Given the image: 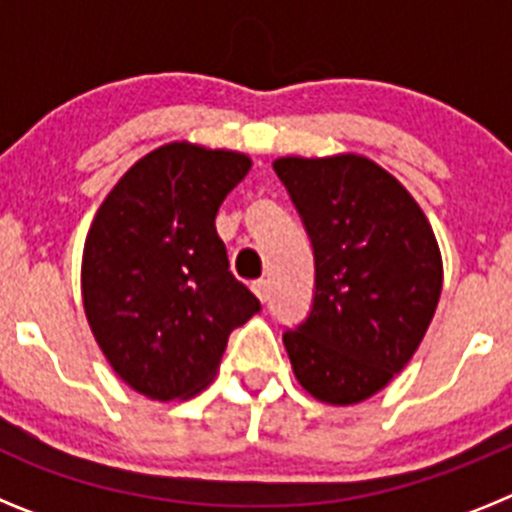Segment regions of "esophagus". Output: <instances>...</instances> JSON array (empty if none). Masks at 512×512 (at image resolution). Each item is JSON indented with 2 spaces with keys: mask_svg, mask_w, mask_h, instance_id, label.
Segmentation results:
<instances>
[{
  "mask_svg": "<svg viewBox=\"0 0 512 512\" xmlns=\"http://www.w3.org/2000/svg\"><path fill=\"white\" fill-rule=\"evenodd\" d=\"M251 289H253V295L259 297L261 302L269 300V282H266V279H256V282L251 284Z\"/></svg>",
  "mask_w": 512,
  "mask_h": 512,
  "instance_id": "1",
  "label": "esophagus"
}]
</instances>
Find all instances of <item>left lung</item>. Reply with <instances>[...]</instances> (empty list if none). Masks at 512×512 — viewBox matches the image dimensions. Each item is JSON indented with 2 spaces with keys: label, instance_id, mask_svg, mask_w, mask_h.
Wrapping results in <instances>:
<instances>
[{
  "label": "left lung",
  "instance_id": "obj_1",
  "mask_svg": "<svg viewBox=\"0 0 512 512\" xmlns=\"http://www.w3.org/2000/svg\"><path fill=\"white\" fill-rule=\"evenodd\" d=\"M315 256L307 318L284 330L297 382L330 405L372 397L413 359L441 297L436 235L408 189L364 156L279 158Z\"/></svg>",
  "mask_w": 512,
  "mask_h": 512
}]
</instances>
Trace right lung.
<instances>
[{
    "mask_svg": "<svg viewBox=\"0 0 512 512\" xmlns=\"http://www.w3.org/2000/svg\"><path fill=\"white\" fill-rule=\"evenodd\" d=\"M248 169L243 153L169 143L122 176L89 228L87 320L112 369L151 400L207 387L230 333L261 310L215 230Z\"/></svg>",
    "mask_w": 512,
    "mask_h": 512,
    "instance_id": "right-lung-1",
    "label": "right lung"
}]
</instances>
